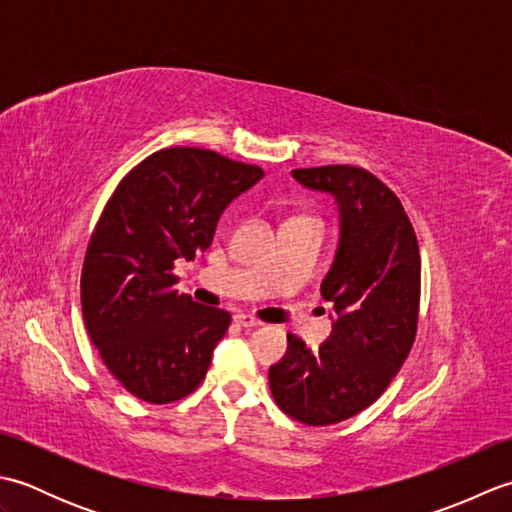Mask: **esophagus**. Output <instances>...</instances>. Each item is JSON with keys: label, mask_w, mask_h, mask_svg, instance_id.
Listing matches in <instances>:
<instances>
[{"label": "esophagus", "mask_w": 512, "mask_h": 512, "mask_svg": "<svg viewBox=\"0 0 512 512\" xmlns=\"http://www.w3.org/2000/svg\"><path fill=\"white\" fill-rule=\"evenodd\" d=\"M233 321L239 325V328H246V330H253V328H259V325H262V321H257L255 317H250V314H244V312H237Z\"/></svg>", "instance_id": "esophagus-1"}]
</instances>
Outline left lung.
Wrapping results in <instances>:
<instances>
[{
    "label": "left lung",
    "mask_w": 512,
    "mask_h": 512,
    "mask_svg": "<svg viewBox=\"0 0 512 512\" xmlns=\"http://www.w3.org/2000/svg\"><path fill=\"white\" fill-rule=\"evenodd\" d=\"M292 178L339 206V246L321 281L336 317L319 350L288 334L268 378L281 411L325 427L372 405L405 363L418 328L420 253L400 200L369 171L328 165Z\"/></svg>",
    "instance_id": "1"
}]
</instances>
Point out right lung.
Here are the masks:
<instances>
[{
	"label": "right lung",
	"instance_id": "right-lung-1",
	"mask_svg": "<svg viewBox=\"0 0 512 512\" xmlns=\"http://www.w3.org/2000/svg\"><path fill=\"white\" fill-rule=\"evenodd\" d=\"M264 178L255 165L198 147L145 158L107 200L85 253V328L107 369L129 394L167 405L198 387L231 314L176 290V259L213 242L237 195Z\"/></svg>",
	"mask_w": 512,
	"mask_h": 512
}]
</instances>
